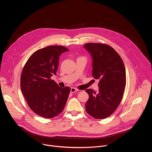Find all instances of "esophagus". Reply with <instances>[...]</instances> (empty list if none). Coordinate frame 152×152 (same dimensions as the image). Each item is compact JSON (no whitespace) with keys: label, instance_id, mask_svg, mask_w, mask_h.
Returning a JSON list of instances; mask_svg holds the SVG:
<instances>
[{"label":"esophagus","instance_id":"obj_1","mask_svg":"<svg viewBox=\"0 0 152 152\" xmlns=\"http://www.w3.org/2000/svg\"><path fill=\"white\" fill-rule=\"evenodd\" d=\"M77 91H78V90L76 88H74V87H72L71 88V90H70V93H74L75 92H76Z\"/></svg>","mask_w":152,"mask_h":152}]
</instances>
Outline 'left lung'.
I'll list each match as a JSON object with an SVG mask.
<instances>
[{
    "label": "left lung",
    "mask_w": 152,
    "mask_h": 152,
    "mask_svg": "<svg viewBox=\"0 0 152 152\" xmlns=\"http://www.w3.org/2000/svg\"><path fill=\"white\" fill-rule=\"evenodd\" d=\"M83 48L92 58L93 77L100 80L99 91L85 90L89 94L85 109L95 118H105L116 110L123 98L126 83L124 65L120 56L110 46L86 43Z\"/></svg>",
    "instance_id": "8db88e82"
}]
</instances>
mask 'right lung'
Returning a JSON list of instances; mask_svg holds the SVG:
<instances>
[{"label": "right lung", "mask_w": 152, "mask_h": 152, "mask_svg": "<svg viewBox=\"0 0 152 152\" xmlns=\"http://www.w3.org/2000/svg\"><path fill=\"white\" fill-rule=\"evenodd\" d=\"M67 51L61 46L39 49L28 59L21 73V91L31 109L43 118L58 115L66 104L70 88H61L51 76L56 75L59 56Z\"/></svg>", "instance_id": "add662e5"}]
</instances>
